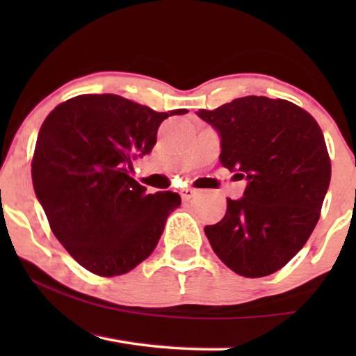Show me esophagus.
I'll return each instance as SVG.
<instances>
[{
    "label": "esophagus",
    "mask_w": 356,
    "mask_h": 356,
    "mask_svg": "<svg viewBox=\"0 0 356 356\" xmlns=\"http://www.w3.org/2000/svg\"><path fill=\"white\" fill-rule=\"evenodd\" d=\"M181 199L183 201H189V199L191 197H194V194H196V189H189V188H186V189H181Z\"/></svg>",
    "instance_id": "34e87169"
}]
</instances>
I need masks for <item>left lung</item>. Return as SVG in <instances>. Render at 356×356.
<instances>
[{
	"label": "left lung",
	"instance_id": "8db88e82",
	"mask_svg": "<svg viewBox=\"0 0 356 356\" xmlns=\"http://www.w3.org/2000/svg\"><path fill=\"white\" fill-rule=\"evenodd\" d=\"M220 136V163L246 178L240 199L204 232L238 275L266 277L296 256L319 220L330 159L319 124L289 100L248 95L196 111ZM235 175V177H236Z\"/></svg>",
	"mask_w": 356,
	"mask_h": 356
}]
</instances>
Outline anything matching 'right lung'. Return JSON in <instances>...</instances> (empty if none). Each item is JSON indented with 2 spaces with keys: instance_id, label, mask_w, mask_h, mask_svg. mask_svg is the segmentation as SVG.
Segmentation results:
<instances>
[{
  "instance_id": "1",
  "label": "right lung",
  "mask_w": 356,
  "mask_h": 356,
  "mask_svg": "<svg viewBox=\"0 0 356 356\" xmlns=\"http://www.w3.org/2000/svg\"><path fill=\"white\" fill-rule=\"evenodd\" d=\"M113 94L77 95L43 121L32 181L53 235L84 267L121 275L152 254L178 193L147 194L131 177L133 160L150 154L165 118Z\"/></svg>"
}]
</instances>
